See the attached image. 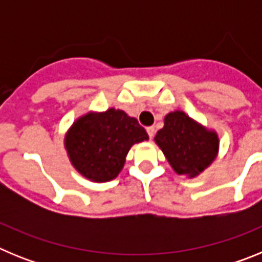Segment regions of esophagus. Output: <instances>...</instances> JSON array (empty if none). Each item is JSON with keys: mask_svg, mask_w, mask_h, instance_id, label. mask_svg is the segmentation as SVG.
<instances>
[{"mask_svg": "<svg viewBox=\"0 0 262 262\" xmlns=\"http://www.w3.org/2000/svg\"><path fill=\"white\" fill-rule=\"evenodd\" d=\"M147 133H148V136H149V139H152L155 136V127L149 126L147 127Z\"/></svg>", "mask_w": 262, "mask_h": 262, "instance_id": "esophagus-1", "label": "esophagus"}]
</instances>
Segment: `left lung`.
Returning a JSON list of instances; mask_svg holds the SVG:
<instances>
[{
	"instance_id": "obj_1",
	"label": "left lung",
	"mask_w": 262,
	"mask_h": 262,
	"mask_svg": "<svg viewBox=\"0 0 262 262\" xmlns=\"http://www.w3.org/2000/svg\"><path fill=\"white\" fill-rule=\"evenodd\" d=\"M155 142L173 170L189 178L209 168L219 151L217 134L180 110L165 115L164 127L157 131Z\"/></svg>"
}]
</instances>
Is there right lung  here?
Segmentation results:
<instances>
[{"label": "right lung", "mask_w": 262, "mask_h": 262, "mask_svg": "<svg viewBox=\"0 0 262 262\" xmlns=\"http://www.w3.org/2000/svg\"><path fill=\"white\" fill-rule=\"evenodd\" d=\"M148 140L138 120L111 107L78 118L64 139L72 165L93 182L114 180L123 169L129 148Z\"/></svg>", "instance_id": "right-lung-1"}]
</instances>
